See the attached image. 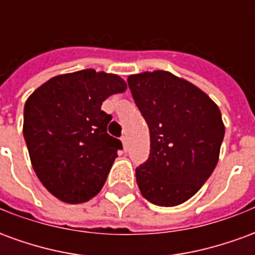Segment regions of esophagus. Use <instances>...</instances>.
<instances>
[{
    "instance_id": "1",
    "label": "esophagus",
    "mask_w": 255,
    "mask_h": 255,
    "mask_svg": "<svg viewBox=\"0 0 255 255\" xmlns=\"http://www.w3.org/2000/svg\"><path fill=\"white\" fill-rule=\"evenodd\" d=\"M122 143H123V147H124V150L128 149V138L127 135H123L122 136Z\"/></svg>"
}]
</instances>
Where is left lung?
I'll return each instance as SVG.
<instances>
[{"label":"left lung","mask_w":255,"mask_h":255,"mask_svg":"<svg viewBox=\"0 0 255 255\" xmlns=\"http://www.w3.org/2000/svg\"><path fill=\"white\" fill-rule=\"evenodd\" d=\"M128 87L150 132L136 183L149 202L177 206L194 197L219 162L225 127L205 91L168 71L129 75Z\"/></svg>","instance_id":"left-lung-1"}]
</instances>
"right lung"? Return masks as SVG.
Wrapping results in <instances>:
<instances>
[{"label": "right lung", "instance_id": "obj_1", "mask_svg": "<svg viewBox=\"0 0 255 255\" xmlns=\"http://www.w3.org/2000/svg\"><path fill=\"white\" fill-rule=\"evenodd\" d=\"M126 90L119 75L89 68L49 79L27 98L23 135L31 165L57 199L87 202L104 187L123 146L106 132L112 116L101 105Z\"/></svg>", "mask_w": 255, "mask_h": 255}]
</instances>
